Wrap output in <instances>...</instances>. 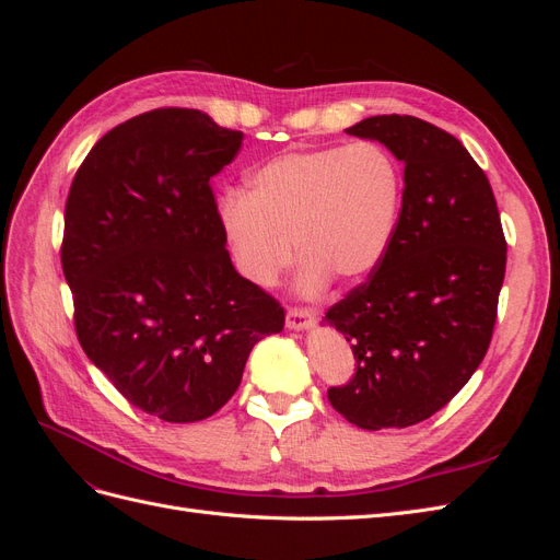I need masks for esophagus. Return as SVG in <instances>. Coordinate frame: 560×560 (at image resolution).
Returning <instances> with one entry per match:
<instances>
[{
	"instance_id": "obj_1",
	"label": "esophagus",
	"mask_w": 560,
	"mask_h": 560,
	"mask_svg": "<svg viewBox=\"0 0 560 560\" xmlns=\"http://www.w3.org/2000/svg\"><path fill=\"white\" fill-rule=\"evenodd\" d=\"M315 325V311L311 308H290L287 311V329H311Z\"/></svg>"
}]
</instances>
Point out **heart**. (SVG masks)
I'll use <instances>...</instances> for the list:
<instances>
[{"label": "heart", "mask_w": 560, "mask_h": 560, "mask_svg": "<svg viewBox=\"0 0 560 560\" xmlns=\"http://www.w3.org/2000/svg\"><path fill=\"white\" fill-rule=\"evenodd\" d=\"M404 200L401 163L376 142L287 151L254 167L247 194L219 200L233 261L257 287H273L303 259L299 287L369 278L385 261Z\"/></svg>", "instance_id": "b5f03b06"}]
</instances>
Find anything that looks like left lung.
<instances>
[{
	"label": "left lung",
	"mask_w": 560,
	"mask_h": 560,
	"mask_svg": "<svg viewBox=\"0 0 560 560\" xmlns=\"http://www.w3.org/2000/svg\"><path fill=\"white\" fill-rule=\"evenodd\" d=\"M404 163V200L385 261L327 311L358 371L329 401L362 430L409 428L446 406L493 336L506 243L488 177L453 135L416 116L346 130Z\"/></svg>",
	"instance_id": "obj_1"
}]
</instances>
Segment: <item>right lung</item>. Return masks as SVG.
Masks as SVG:
<instances>
[{
    "label": "right lung",
    "mask_w": 560,
    "mask_h": 560,
    "mask_svg": "<svg viewBox=\"0 0 560 560\" xmlns=\"http://www.w3.org/2000/svg\"><path fill=\"white\" fill-rule=\"evenodd\" d=\"M243 132L198 109H154L89 151L65 206L62 273L89 360L165 422L217 413L284 311L233 268L210 179Z\"/></svg>",
    "instance_id": "1"
}]
</instances>
